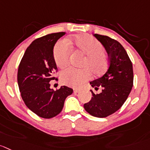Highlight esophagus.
<instances>
[{
  "mask_svg": "<svg viewBox=\"0 0 150 150\" xmlns=\"http://www.w3.org/2000/svg\"><path fill=\"white\" fill-rule=\"evenodd\" d=\"M80 90H79V89H74V93H79V92H80Z\"/></svg>",
  "mask_w": 150,
  "mask_h": 150,
  "instance_id": "obj_1",
  "label": "esophagus"
}]
</instances>
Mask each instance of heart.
I'll use <instances>...</instances> for the list:
<instances>
[{
    "instance_id": "1",
    "label": "heart",
    "mask_w": 150,
    "mask_h": 150,
    "mask_svg": "<svg viewBox=\"0 0 150 150\" xmlns=\"http://www.w3.org/2000/svg\"><path fill=\"white\" fill-rule=\"evenodd\" d=\"M74 44L79 51L86 55L82 66L86 68L76 69L68 68L62 71L60 78L65 85L72 87H79L91 78V71L94 74L103 72L108 65V59L105 54L103 45L99 40L89 36L80 35L74 38ZM69 43L68 41H59L54 50V59L55 63L59 68H64L69 62L70 58Z\"/></svg>"
}]
</instances>
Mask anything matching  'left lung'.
<instances>
[{
    "label": "left lung",
    "mask_w": 150,
    "mask_h": 150,
    "mask_svg": "<svg viewBox=\"0 0 150 150\" xmlns=\"http://www.w3.org/2000/svg\"><path fill=\"white\" fill-rule=\"evenodd\" d=\"M109 55V67L101 77L90 82L91 87L102 92L95 94L92 90L91 101L84 105L91 115L105 118L116 112L127 99L133 85L132 64L120 42L108 36L94 34Z\"/></svg>",
    "instance_id": "8db88e82"
}]
</instances>
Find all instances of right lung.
<instances>
[{"instance_id": "obj_1", "label": "right lung", "mask_w": 150, "mask_h": 150, "mask_svg": "<svg viewBox=\"0 0 150 150\" xmlns=\"http://www.w3.org/2000/svg\"><path fill=\"white\" fill-rule=\"evenodd\" d=\"M58 32L35 40L25 50L20 63L18 83L21 97L27 108L44 119H51L62 111L65 99L73 90L61 86L54 91L49 82L57 70L54 59V47L65 35Z\"/></svg>"}]
</instances>
